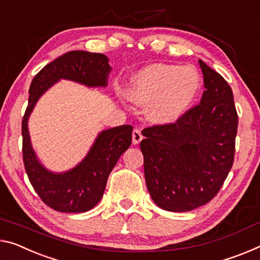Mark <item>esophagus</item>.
<instances>
[{"mask_svg":"<svg viewBox=\"0 0 260 260\" xmlns=\"http://www.w3.org/2000/svg\"><path fill=\"white\" fill-rule=\"evenodd\" d=\"M142 139H143V136H142L141 130H139L138 127H135L133 131V143L135 145H137V144L141 143Z\"/></svg>","mask_w":260,"mask_h":260,"instance_id":"1","label":"esophagus"}]
</instances>
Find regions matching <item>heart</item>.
<instances>
[{"label":"heart","mask_w":260,"mask_h":260,"mask_svg":"<svg viewBox=\"0 0 260 260\" xmlns=\"http://www.w3.org/2000/svg\"><path fill=\"white\" fill-rule=\"evenodd\" d=\"M201 88V79L193 67L152 63L129 80L125 96L136 105H147L146 116L153 124L179 121L193 105Z\"/></svg>","instance_id":"1"}]
</instances>
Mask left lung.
<instances>
[{
	"instance_id": "left-lung-1",
	"label": "left lung",
	"mask_w": 260,
	"mask_h": 260,
	"mask_svg": "<svg viewBox=\"0 0 260 260\" xmlns=\"http://www.w3.org/2000/svg\"><path fill=\"white\" fill-rule=\"evenodd\" d=\"M205 91L200 105L172 124L143 131L147 190L159 208L190 211L218 193L234 162L238 117L230 86L199 60Z\"/></svg>"
}]
</instances>
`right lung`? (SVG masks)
<instances>
[{
  "label": "right lung",
  "instance_id": "1",
  "mask_svg": "<svg viewBox=\"0 0 260 260\" xmlns=\"http://www.w3.org/2000/svg\"><path fill=\"white\" fill-rule=\"evenodd\" d=\"M110 72L107 55L71 51L47 63L31 82L29 105L22 121L23 161L36 193L52 209L61 213H85L98 205L110 172L131 145L133 126L121 125L101 131L77 166L57 173L47 170L35 152L27 127L30 115L42 95L61 79L89 88L107 87Z\"/></svg>",
  "mask_w": 260,
  "mask_h": 260
}]
</instances>
